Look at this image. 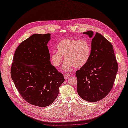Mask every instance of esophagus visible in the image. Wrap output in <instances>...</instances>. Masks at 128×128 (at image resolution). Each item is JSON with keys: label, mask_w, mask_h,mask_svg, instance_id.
<instances>
[{"label": "esophagus", "mask_w": 128, "mask_h": 128, "mask_svg": "<svg viewBox=\"0 0 128 128\" xmlns=\"http://www.w3.org/2000/svg\"><path fill=\"white\" fill-rule=\"evenodd\" d=\"M64 76L65 78V79H67V78H68L70 76V74L68 73H65L64 74Z\"/></svg>", "instance_id": "esophagus-1"}]
</instances>
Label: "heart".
<instances>
[{
	"instance_id": "1",
	"label": "heart",
	"mask_w": 128,
	"mask_h": 128,
	"mask_svg": "<svg viewBox=\"0 0 128 128\" xmlns=\"http://www.w3.org/2000/svg\"><path fill=\"white\" fill-rule=\"evenodd\" d=\"M57 52H53L50 59L54 66H60L63 56L66 62L63 68L69 71L73 67L80 68L88 61L91 54V45L86 40L65 38L57 45Z\"/></svg>"
}]
</instances>
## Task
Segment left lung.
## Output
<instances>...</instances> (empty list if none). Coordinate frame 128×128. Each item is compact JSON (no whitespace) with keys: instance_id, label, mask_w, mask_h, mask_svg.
<instances>
[{"instance_id":"left-lung-1","label":"left lung","mask_w":128,"mask_h":128,"mask_svg":"<svg viewBox=\"0 0 128 128\" xmlns=\"http://www.w3.org/2000/svg\"><path fill=\"white\" fill-rule=\"evenodd\" d=\"M83 34L92 38L90 58L76 72L77 92L83 100L96 102L105 98L113 88L118 70L112 44L101 34L92 31Z\"/></svg>"}]
</instances>
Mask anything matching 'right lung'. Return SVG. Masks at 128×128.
Segmentation results:
<instances>
[{
  "instance_id": "add662e5",
  "label": "right lung",
  "mask_w": 128,
  "mask_h": 128,
  "mask_svg": "<svg viewBox=\"0 0 128 128\" xmlns=\"http://www.w3.org/2000/svg\"><path fill=\"white\" fill-rule=\"evenodd\" d=\"M50 34H34L20 43L13 59L10 74L20 95L29 104L46 107L55 100L64 81L52 65L47 46Z\"/></svg>"
}]
</instances>
